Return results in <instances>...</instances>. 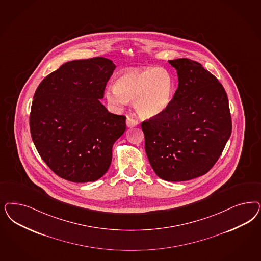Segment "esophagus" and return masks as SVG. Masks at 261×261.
<instances>
[{"instance_id":"esophagus-1","label":"esophagus","mask_w":261,"mask_h":261,"mask_svg":"<svg viewBox=\"0 0 261 261\" xmlns=\"http://www.w3.org/2000/svg\"><path fill=\"white\" fill-rule=\"evenodd\" d=\"M126 126L127 127H134V126H139V122L135 120L134 118L126 117Z\"/></svg>"}]
</instances>
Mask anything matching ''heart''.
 I'll use <instances>...</instances> for the list:
<instances>
[{"mask_svg":"<svg viewBox=\"0 0 261 261\" xmlns=\"http://www.w3.org/2000/svg\"><path fill=\"white\" fill-rule=\"evenodd\" d=\"M175 94V83L166 69L140 67L126 69L117 76L114 85H109L105 97L114 108L134 101L141 117L158 116L168 109Z\"/></svg>","mask_w":261,"mask_h":261,"instance_id":"b5f03b06","label":"heart"}]
</instances>
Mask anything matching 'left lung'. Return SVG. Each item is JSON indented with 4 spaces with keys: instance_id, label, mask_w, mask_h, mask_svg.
I'll return each mask as SVG.
<instances>
[{
    "instance_id": "1",
    "label": "left lung",
    "mask_w": 261,
    "mask_h": 261,
    "mask_svg": "<svg viewBox=\"0 0 261 261\" xmlns=\"http://www.w3.org/2000/svg\"><path fill=\"white\" fill-rule=\"evenodd\" d=\"M178 86L170 107L142 123L151 168L167 181H185L207 173L231 135L227 93L196 61L169 60Z\"/></svg>"
}]
</instances>
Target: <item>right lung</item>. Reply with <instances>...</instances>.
<instances>
[{
    "instance_id": "add662e5",
    "label": "right lung",
    "mask_w": 261,
    "mask_h": 261,
    "mask_svg": "<svg viewBox=\"0 0 261 261\" xmlns=\"http://www.w3.org/2000/svg\"><path fill=\"white\" fill-rule=\"evenodd\" d=\"M116 65L105 58L73 60L46 76L34 93L31 135L44 162L73 182L95 181L110 168L126 117L101 103Z\"/></svg>"
}]
</instances>
